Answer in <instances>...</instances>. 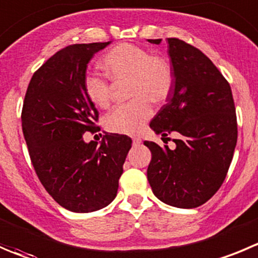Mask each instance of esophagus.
I'll use <instances>...</instances> for the list:
<instances>
[{
  "label": "esophagus",
  "mask_w": 258,
  "mask_h": 258,
  "mask_svg": "<svg viewBox=\"0 0 258 258\" xmlns=\"http://www.w3.org/2000/svg\"><path fill=\"white\" fill-rule=\"evenodd\" d=\"M133 143L134 146H139L142 143V139L139 137H133Z\"/></svg>",
  "instance_id": "34e87169"
}]
</instances>
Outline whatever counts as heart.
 <instances>
[{
  "mask_svg": "<svg viewBox=\"0 0 258 258\" xmlns=\"http://www.w3.org/2000/svg\"><path fill=\"white\" fill-rule=\"evenodd\" d=\"M101 68L114 81L129 80V104L117 106L105 119V126L111 133L133 136L153 114L151 100L162 102L173 87L171 63L161 55H151L147 49L134 44H120L107 51L101 59ZM85 91L96 106L107 109L111 104L110 83L96 73L85 77Z\"/></svg>",
  "mask_w": 258,
  "mask_h": 258,
  "instance_id": "heart-1",
  "label": "heart"
}]
</instances>
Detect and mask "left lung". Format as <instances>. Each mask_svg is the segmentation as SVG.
Instances as JSON below:
<instances>
[{
  "mask_svg": "<svg viewBox=\"0 0 258 258\" xmlns=\"http://www.w3.org/2000/svg\"><path fill=\"white\" fill-rule=\"evenodd\" d=\"M161 44L162 39H148ZM173 87L149 126L162 139L177 134L175 149L144 142L152 153L147 177L154 195L171 207L192 209L222 186L237 144L232 90L212 60L195 46L168 38ZM168 139V138H167Z\"/></svg>",
  "mask_w": 258,
  "mask_h": 258,
  "instance_id": "1",
  "label": "left lung"
}]
</instances>
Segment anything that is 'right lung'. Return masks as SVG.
<instances>
[{
	"mask_svg": "<svg viewBox=\"0 0 258 258\" xmlns=\"http://www.w3.org/2000/svg\"><path fill=\"white\" fill-rule=\"evenodd\" d=\"M107 43L73 44L31 77L24 100L23 133L31 163L49 195L75 213H91L115 199L132 139L106 133L86 143L99 117L85 91L87 64Z\"/></svg>",
	"mask_w": 258,
	"mask_h": 258,
	"instance_id": "add662e5",
	"label": "right lung"
}]
</instances>
